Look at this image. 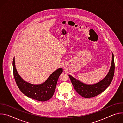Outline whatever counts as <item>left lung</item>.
Instances as JSON below:
<instances>
[{"instance_id": "1", "label": "left lung", "mask_w": 123, "mask_h": 123, "mask_svg": "<svg viewBox=\"0 0 123 123\" xmlns=\"http://www.w3.org/2000/svg\"><path fill=\"white\" fill-rule=\"evenodd\" d=\"M114 59L112 54V61L110 69L103 80L93 85H87L75 79L72 76L68 75L72 84L77 92L85 98H91L96 96L103 92L111 84L114 74Z\"/></svg>"}]
</instances>
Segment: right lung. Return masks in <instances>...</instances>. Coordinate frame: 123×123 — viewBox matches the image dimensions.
<instances>
[{
	"label": "right lung",
	"instance_id": "right-lung-1",
	"mask_svg": "<svg viewBox=\"0 0 123 123\" xmlns=\"http://www.w3.org/2000/svg\"><path fill=\"white\" fill-rule=\"evenodd\" d=\"M12 66L14 79L20 91L28 97L42 102L50 99L53 96L58 78L63 72V69L59 68L52 73L45 82L34 85L25 81L19 75L15 68L14 57Z\"/></svg>",
	"mask_w": 123,
	"mask_h": 123
}]
</instances>
